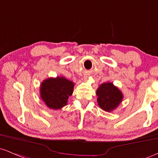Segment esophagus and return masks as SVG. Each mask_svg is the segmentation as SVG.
<instances>
[{
    "label": "esophagus",
    "instance_id": "1",
    "mask_svg": "<svg viewBox=\"0 0 158 158\" xmlns=\"http://www.w3.org/2000/svg\"><path fill=\"white\" fill-rule=\"evenodd\" d=\"M88 76H85V77H84V79H85V80H87V79H88Z\"/></svg>",
    "mask_w": 158,
    "mask_h": 158
}]
</instances>
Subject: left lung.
<instances>
[{
	"label": "left lung",
	"mask_w": 158,
	"mask_h": 158,
	"mask_svg": "<svg viewBox=\"0 0 158 158\" xmlns=\"http://www.w3.org/2000/svg\"><path fill=\"white\" fill-rule=\"evenodd\" d=\"M97 95L99 106L108 112L117 108L123 98L122 92L111 82L103 83L99 85L97 90Z\"/></svg>",
	"instance_id": "obj_1"
}]
</instances>
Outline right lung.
<instances>
[{
	"instance_id": "1",
	"label": "right lung",
	"mask_w": 158,
	"mask_h": 158,
	"mask_svg": "<svg viewBox=\"0 0 158 158\" xmlns=\"http://www.w3.org/2000/svg\"><path fill=\"white\" fill-rule=\"evenodd\" d=\"M74 84L63 77L48 78L42 81L40 94L42 100L50 109L58 110L68 104V99L72 95Z\"/></svg>"
}]
</instances>
